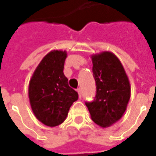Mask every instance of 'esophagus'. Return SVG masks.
Returning a JSON list of instances; mask_svg holds the SVG:
<instances>
[{"instance_id": "obj_1", "label": "esophagus", "mask_w": 156, "mask_h": 156, "mask_svg": "<svg viewBox=\"0 0 156 156\" xmlns=\"http://www.w3.org/2000/svg\"><path fill=\"white\" fill-rule=\"evenodd\" d=\"M78 97H79V98H81V97H82V91H81V89H80V88H78Z\"/></svg>"}]
</instances>
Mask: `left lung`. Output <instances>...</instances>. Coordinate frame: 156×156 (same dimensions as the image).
<instances>
[{"mask_svg":"<svg viewBox=\"0 0 156 156\" xmlns=\"http://www.w3.org/2000/svg\"><path fill=\"white\" fill-rule=\"evenodd\" d=\"M96 96L86 106L95 124L107 128L119 120L130 98V84L119 59L111 51L91 56Z\"/></svg>","mask_w":156,"mask_h":156,"instance_id":"left-lung-1","label":"left lung"}]
</instances>
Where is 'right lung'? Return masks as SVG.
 Returning <instances> with one entry per match:
<instances>
[{"label": "right lung", "mask_w": 156, "mask_h": 156, "mask_svg": "<svg viewBox=\"0 0 156 156\" xmlns=\"http://www.w3.org/2000/svg\"><path fill=\"white\" fill-rule=\"evenodd\" d=\"M67 51L53 50L41 59L30 79L28 97L32 112L42 124L55 127L68 116L78 94L63 73Z\"/></svg>", "instance_id": "right-lung-1"}]
</instances>
